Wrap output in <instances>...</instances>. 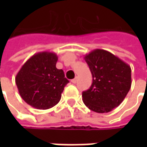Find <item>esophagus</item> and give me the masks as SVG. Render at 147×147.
<instances>
[{
    "instance_id": "34e87169",
    "label": "esophagus",
    "mask_w": 147,
    "mask_h": 147,
    "mask_svg": "<svg viewBox=\"0 0 147 147\" xmlns=\"http://www.w3.org/2000/svg\"><path fill=\"white\" fill-rule=\"evenodd\" d=\"M71 82H72V83H76V82H77V78H74V79H72V80H71Z\"/></svg>"
}]
</instances>
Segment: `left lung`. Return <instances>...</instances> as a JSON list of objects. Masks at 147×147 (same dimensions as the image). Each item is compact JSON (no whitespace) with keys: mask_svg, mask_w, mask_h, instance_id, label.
Wrapping results in <instances>:
<instances>
[{"mask_svg":"<svg viewBox=\"0 0 147 147\" xmlns=\"http://www.w3.org/2000/svg\"><path fill=\"white\" fill-rule=\"evenodd\" d=\"M92 75L90 88L82 92L86 106L96 113H108L121 104L132 84L131 68L107 51L96 49L84 56Z\"/></svg>","mask_w":147,"mask_h":147,"instance_id":"obj_1","label":"left lung"}]
</instances>
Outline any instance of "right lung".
I'll list each match as a JSON object with an SVG mask.
<instances>
[{
	"label": "right lung",
	"instance_id": "1",
	"mask_svg": "<svg viewBox=\"0 0 147 147\" xmlns=\"http://www.w3.org/2000/svg\"><path fill=\"white\" fill-rule=\"evenodd\" d=\"M56 54L42 51L33 55L18 72L15 82L20 96L38 110L58 104L69 80L64 71L56 68Z\"/></svg>",
	"mask_w": 147,
	"mask_h": 147
}]
</instances>
